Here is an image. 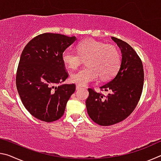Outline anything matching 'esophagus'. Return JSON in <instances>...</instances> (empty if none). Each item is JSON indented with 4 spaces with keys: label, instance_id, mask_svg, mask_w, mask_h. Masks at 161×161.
<instances>
[{
    "label": "esophagus",
    "instance_id": "obj_1",
    "mask_svg": "<svg viewBox=\"0 0 161 161\" xmlns=\"http://www.w3.org/2000/svg\"><path fill=\"white\" fill-rule=\"evenodd\" d=\"M81 87V86L80 85H77V86H76V89H77V90H78V89H80Z\"/></svg>",
    "mask_w": 161,
    "mask_h": 161
}]
</instances>
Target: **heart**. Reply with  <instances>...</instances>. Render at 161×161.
Returning a JSON list of instances; mask_svg holds the SVG:
<instances>
[{
  "label": "heart",
  "mask_w": 161,
  "mask_h": 161,
  "mask_svg": "<svg viewBox=\"0 0 161 161\" xmlns=\"http://www.w3.org/2000/svg\"><path fill=\"white\" fill-rule=\"evenodd\" d=\"M77 53L67 48L62 54L64 64L70 69H76L86 59L87 66L72 73L70 81L80 86L100 80H109L116 74L121 65V54L115 45L107 44L94 39L79 43Z\"/></svg>",
  "instance_id": "obj_1"
}]
</instances>
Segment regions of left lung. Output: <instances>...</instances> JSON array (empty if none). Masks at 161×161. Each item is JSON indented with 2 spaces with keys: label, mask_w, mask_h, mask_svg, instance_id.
Instances as JSON below:
<instances>
[{
  "label": "left lung",
  "mask_w": 161,
  "mask_h": 161,
  "mask_svg": "<svg viewBox=\"0 0 161 161\" xmlns=\"http://www.w3.org/2000/svg\"><path fill=\"white\" fill-rule=\"evenodd\" d=\"M121 49V66L116 75L101 90L111 92L107 96L88 89L87 113L101 126H111L126 119L134 110L142 93L144 73L143 64L136 51L123 40L111 37Z\"/></svg>",
  "instance_id": "8db88e82"
}]
</instances>
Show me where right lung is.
Returning <instances> with one entry per match:
<instances>
[{
    "label": "right lung",
    "mask_w": 161,
    "mask_h": 161,
    "mask_svg": "<svg viewBox=\"0 0 161 161\" xmlns=\"http://www.w3.org/2000/svg\"><path fill=\"white\" fill-rule=\"evenodd\" d=\"M75 36L43 33L32 39L22 52L16 74V86L22 102L35 118L45 122L63 116L75 84H56L68 77L62 54Z\"/></svg>",
    "instance_id": "right-lung-1"
}]
</instances>
